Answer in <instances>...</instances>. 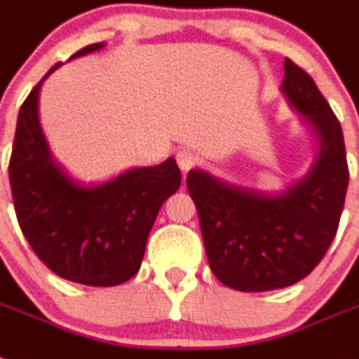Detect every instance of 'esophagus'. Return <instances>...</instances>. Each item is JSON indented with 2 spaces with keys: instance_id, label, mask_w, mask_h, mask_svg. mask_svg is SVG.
<instances>
[{
  "instance_id": "34e87169",
  "label": "esophagus",
  "mask_w": 359,
  "mask_h": 359,
  "mask_svg": "<svg viewBox=\"0 0 359 359\" xmlns=\"http://www.w3.org/2000/svg\"><path fill=\"white\" fill-rule=\"evenodd\" d=\"M177 162H179V168L182 171H189L195 164H197V155L195 151L189 148L180 149L179 154H177Z\"/></svg>"
}]
</instances>
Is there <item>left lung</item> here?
I'll use <instances>...</instances> for the list:
<instances>
[{"instance_id":"8db88e82","label":"left lung","mask_w":359,"mask_h":359,"mask_svg":"<svg viewBox=\"0 0 359 359\" xmlns=\"http://www.w3.org/2000/svg\"><path fill=\"white\" fill-rule=\"evenodd\" d=\"M282 92L309 126L316 157L307 175L269 193L188 173L210 267L224 285L245 292L289 287L322 262L338 231L348 186L344 132L313 77L291 59Z\"/></svg>"}]
</instances>
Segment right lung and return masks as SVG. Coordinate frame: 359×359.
<instances>
[{
    "label": "right lung",
    "instance_id": "1",
    "mask_svg": "<svg viewBox=\"0 0 359 359\" xmlns=\"http://www.w3.org/2000/svg\"><path fill=\"white\" fill-rule=\"evenodd\" d=\"M81 48L72 59L101 50ZM46 72L21 106L8 179L25 238L48 269L70 282L111 287L135 276L161 205L179 189L180 170L170 157L132 168L115 179L85 184L55 161L39 124L37 102Z\"/></svg>",
    "mask_w": 359,
    "mask_h": 359
}]
</instances>
